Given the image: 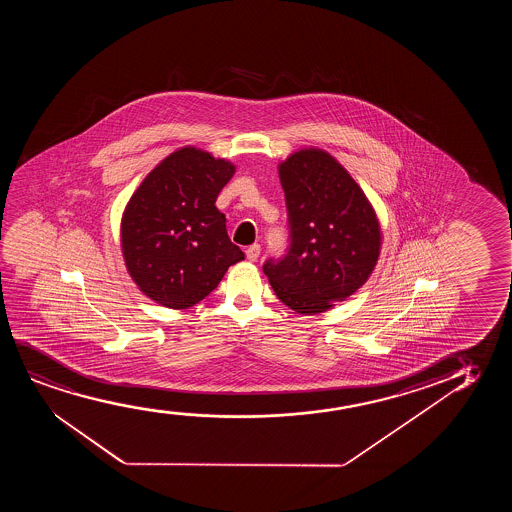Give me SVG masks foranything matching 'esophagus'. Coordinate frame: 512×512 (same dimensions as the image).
<instances>
[{
  "instance_id": "obj_1",
  "label": "esophagus",
  "mask_w": 512,
  "mask_h": 512,
  "mask_svg": "<svg viewBox=\"0 0 512 512\" xmlns=\"http://www.w3.org/2000/svg\"><path fill=\"white\" fill-rule=\"evenodd\" d=\"M260 255V245L248 246V250H246V259L250 260V262H255V260L259 259Z\"/></svg>"
}]
</instances>
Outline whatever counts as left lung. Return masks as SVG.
I'll return each instance as SVG.
<instances>
[{
    "label": "left lung",
    "mask_w": 512,
    "mask_h": 512,
    "mask_svg": "<svg viewBox=\"0 0 512 512\" xmlns=\"http://www.w3.org/2000/svg\"><path fill=\"white\" fill-rule=\"evenodd\" d=\"M290 248L264 273L285 306L318 315L369 280L381 252V227L350 173L322 148H301L278 164Z\"/></svg>",
    "instance_id": "8db88e82"
}]
</instances>
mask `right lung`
<instances>
[{"label": "right lung", "mask_w": 512, "mask_h": 512, "mask_svg": "<svg viewBox=\"0 0 512 512\" xmlns=\"http://www.w3.org/2000/svg\"><path fill=\"white\" fill-rule=\"evenodd\" d=\"M234 173L231 161L183 147L134 190L122 213L120 248L127 273L148 299L164 308H192L245 259L215 206Z\"/></svg>", "instance_id": "add662e5"}]
</instances>
